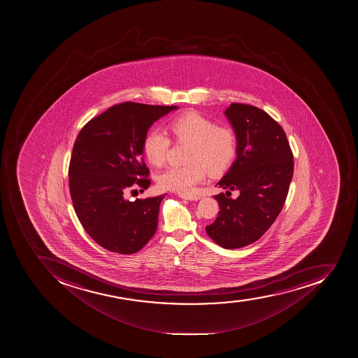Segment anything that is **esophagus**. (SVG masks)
I'll return each mask as SVG.
<instances>
[{"mask_svg": "<svg viewBox=\"0 0 358 358\" xmlns=\"http://www.w3.org/2000/svg\"><path fill=\"white\" fill-rule=\"evenodd\" d=\"M180 198L189 200V201H198L200 196L196 194H180Z\"/></svg>", "mask_w": 358, "mask_h": 358, "instance_id": "esophagus-1", "label": "esophagus"}]
</instances>
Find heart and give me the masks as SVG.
Returning <instances> with one entry per match:
<instances>
[{"label":"heart","instance_id":"obj_1","mask_svg":"<svg viewBox=\"0 0 358 358\" xmlns=\"http://www.w3.org/2000/svg\"><path fill=\"white\" fill-rule=\"evenodd\" d=\"M169 131L178 142L191 143L187 165L171 166L160 173V189L180 194L192 193L195 185L211 173L229 169L237 154V136L231 127H218L216 122L199 113H187L169 123ZM171 139L159 129L151 130L143 140V154L149 163L160 167L165 163Z\"/></svg>","mask_w":358,"mask_h":358}]
</instances>
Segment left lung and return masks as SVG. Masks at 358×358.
Wrapping results in <instances>:
<instances>
[{
    "label": "left lung",
    "mask_w": 358,
    "mask_h": 358,
    "mask_svg": "<svg viewBox=\"0 0 358 358\" xmlns=\"http://www.w3.org/2000/svg\"><path fill=\"white\" fill-rule=\"evenodd\" d=\"M224 115L236 134L237 157L217 183L228 196L215 195L220 211L206 231L231 250L259 240L273 224L286 201L294 158L285 131L268 113L234 103ZM231 190L241 193L236 199L229 198Z\"/></svg>",
    "instance_id": "1"
}]
</instances>
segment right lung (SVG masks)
Returning <instances> with one entry per match:
<instances>
[{"label": "right lung", "mask_w": 358, "mask_h": 358, "mask_svg": "<svg viewBox=\"0 0 358 358\" xmlns=\"http://www.w3.org/2000/svg\"><path fill=\"white\" fill-rule=\"evenodd\" d=\"M178 108L117 103L78 134L69 167L74 211L89 236L108 251L134 255L156 233L165 195L129 201L125 194L148 189L143 140L154 122Z\"/></svg>", "instance_id": "right-lung-1"}]
</instances>
